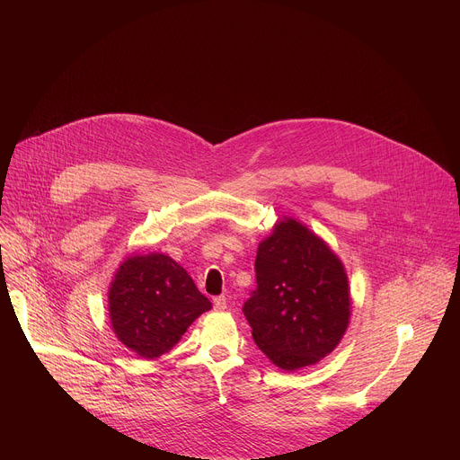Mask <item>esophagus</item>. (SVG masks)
I'll use <instances>...</instances> for the list:
<instances>
[{"mask_svg":"<svg viewBox=\"0 0 460 460\" xmlns=\"http://www.w3.org/2000/svg\"><path fill=\"white\" fill-rule=\"evenodd\" d=\"M213 307H215L217 311H224V309L227 307V298H226V296H217V298L213 300Z\"/></svg>","mask_w":460,"mask_h":460,"instance_id":"obj_1","label":"esophagus"}]
</instances>
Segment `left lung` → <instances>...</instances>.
<instances>
[{"label":"left lung","instance_id":"obj_1","mask_svg":"<svg viewBox=\"0 0 460 460\" xmlns=\"http://www.w3.org/2000/svg\"><path fill=\"white\" fill-rule=\"evenodd\" d=\"M256 289L242 311L256 346L293 371L330 355L349 322L342 261L296 220L279 222L258 245Z\"/></svg>","mask_w":460,"mask_h":460}]
</instances>
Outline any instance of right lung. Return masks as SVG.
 <instances>
[{"mask_svg": "<svg viewBox=\"0 0 460 460\" xmlns=\"http://www.w3.org/2000/svg\"><path fill=\"white\" fill-rule=\"evenodd\" d=\"M208 309L209 298L196 289L187 271L160 252L127 258L109 289L116 337L146 358L169 351Z\"/></svg>", "mask_w": 460, "mask_h": 460, "instance_id": "1", "label": "right lung"}]
</instances>
